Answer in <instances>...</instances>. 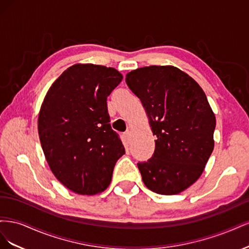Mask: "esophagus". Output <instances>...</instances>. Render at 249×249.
<instances>
[{
  "instance_id": "34e87169",
  "label": "esophagus",
  "mask_w": 249,
  "mask_h": 249,
  "mask_svg": "<svg viewBox=\"0 0 249 249\" xmlns=\"http://www.w3.org/2000/svg\"><path fill=\"white\" fill-rule=\"evenodd\" d=\"M124 138L126 142L130 141V138H131V132L130 131H126L124 134Z\"/></svg>"
}]
</instances>
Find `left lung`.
Segmentation results:
<instances>
[{"instance_id": "1", "label": "left lung", "mask_w": 249, "mask_h": 249, "mask_svg": "<svg viewBox=\"0 0 249 249\" xmlns=\"http://www.w3.org/2000/svg\"><path fill=\"white\" fill-rule=\"evenodd\" d=\"M145 109L153 157L139 162L144 185L158 194L184 191L197 180L214 148L216 118L200 86L175 66H145L125 76Z\"/></svg>"}]
</instances>
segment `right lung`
<instances>
[{
    "label": "right lung",
    "instance_id": "add662e5",
    "mask_svg": "<svg viewBox=\"0 0 249 249\" xmlns=\"http://www.w3.org/2000/svg\"><path fill=\"white\" fill-rule=\"evenodd\" d=\"M123 80L112 67L74 64L44 97L38 134L49 166L60 183L83 195L103 192L124 147L112 130L107 97Z\"/></svg>",
    "mask_w": 249,
    "mask_h": 249
}]
</instances>
